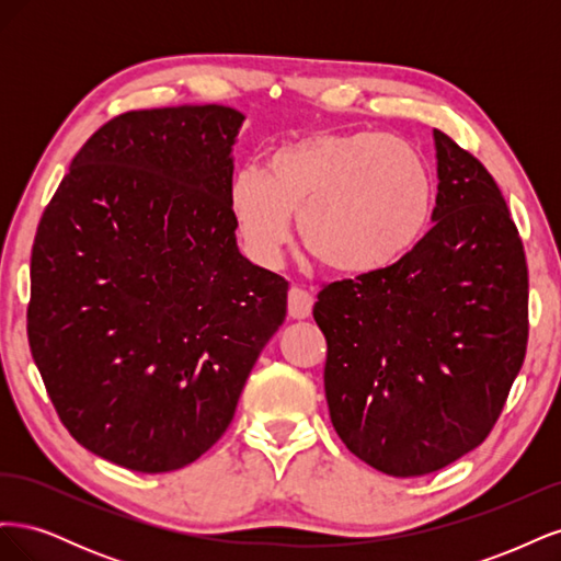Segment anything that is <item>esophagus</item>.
Here are the masks:
<instances>
[{"label":"esophagus","mask_w":561,"mask_h":561,"mask_svg":"<svg viewBox=\"0 0 561 561\" xmlns=\"http://www.w3.org/2000/svg\"><path fill=\"white\" fill-rule=\"evenodd\" d=\"M313 309V297L309 293L299 290V287H293L290 295H287V313L295 320H304L311 316Z\"/></svg>","instance_id":"1"}]
</instances>
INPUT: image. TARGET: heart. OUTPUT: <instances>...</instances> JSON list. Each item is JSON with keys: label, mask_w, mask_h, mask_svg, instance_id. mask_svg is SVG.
<instances>
[{"label": "heart", "mask_w": 561, "mask_h": 561, "mask_svg": "<svg viewBox=\"0 0 561 561\" xmlns=\"http://www.w3.org/2000/svg\"><path fill=\"white\" fill-rule=\"evenodd\" d=\"M426 161L396 135L309 133L266 157L264 173L243 168L229 208L250 254L276 264L293 239L342 276H369L412 250L431 217Z\"/></svg>", "instance_id": "heart-1"}]
</instances>
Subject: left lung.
Wrapping results in <instances>:
<instances>
[{"label":"left lung","mask_w":561,"mask_h":561,"mask_svg":"<svg viewBox=\"0 0 561 561\" xmlns=\"http://www.w3.org/2000/svg\"><path fill=\"white\" fill-rule=\"evenodd\" d=\"M433 229L400 262L318 293L332 426L365 463L416 478L472 451L526 353L529 276L486 168L433 130Z\"/></svg>","instance_id":"left-lung-1"}]
</instances>
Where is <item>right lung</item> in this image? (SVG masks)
Wrapping results in <instances>:
<instances>
[{
  "label": "right lung",
  "instance_id": "add662e5",
  "mask_svg": "<svg viewBox=\"0 0 561 561\" xmlns=\"http://www.w3.org/2000/svg\"><path fill=\"white\" fill-rule=\"evenodd\" d=\"M245 116L126 112L79 149L32 245L30 351L81 447L138 472L225 435L287 283L245 260L229 208Z\"/></svg>",
  "mask_w": 561,
  "mask_h": 561
}]
</instances>
